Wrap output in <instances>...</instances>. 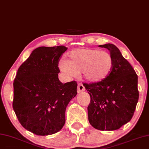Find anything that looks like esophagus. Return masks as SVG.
<instances>
[{"label": "esophagus", "instance_id": "obj_1", "mask_svg": "<svg viewBox=\"0 0 149 149\" xmlns=\"http://www.w3.org/2000/svg\"><path fill=\"white\" fill-rule=\"evenodd\" d=\"M84 91H85V87L84 86V85L81 83H79L78 86H77V92L80 93V92Z\"/></svg>", "mask_w": 149, "mask_h": 149}]
</instances>
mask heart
Returning <instances> with one entry per match:
<instances>
[{
    "mask_svg": "<svg viewBox=\"0 0 149 149\" xmlns=\"http://www.w3.org/2000/svg\"><path fill=\"white\" fill-rule=\"evenodd\" d=\"M60 68L65 75L74 77L81 72L89 82L97 83L105 79L113 67V58L107 51L90 48L77 49L70 52L69 60H62Z\"/></svg>",
    "mask_w": 149,
    "mask_h": 149,
    "instance_id": "obj_1",
    "label": "heart"
}]
</instances>
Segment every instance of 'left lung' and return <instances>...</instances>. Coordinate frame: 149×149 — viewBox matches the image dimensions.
Returning a JSON list of instances; mask_svg holds the SVG:
<instances>
[{"instance_id": "obj_1", "label": "left lung", "mask_w": 149, "mask_h": 149, "mask_svg": "<svg viewBox=\"0 0 149 149\" xmlns=\"http://www.w3.org/2000/svg\"><path fill=\"white\" fill-rule=\"evenodd\" d=\"M99 46L109 50L113 67L103 81L83 84L91 97L87 107L88 120L96 129L114 131L133 116L139 95L138 76L117 46L111 44Z\"/></svg>"}]
</instances>
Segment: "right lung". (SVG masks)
Listing matches in <instances>:
<instances>
[{
    "label": "right lung",
    "instance_id": "right-lung-1",
    "mask_svg": "<svg viewBox=\"0 0 149 149\" xmlns=\"http://www.w3.org/2000/svg\"><path fill=\"white\" fill-rule=\"evenodd\" d=\"M64 46L39 47L18 68L14 79L13 107L24 128L37 135L62 129L66 107L77 95V82L62 84L58 63Z\"/></svg>",
    "mask_w": 149,
    "mask_h": 149
}]
</instances>
